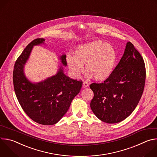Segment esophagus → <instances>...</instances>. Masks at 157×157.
I'll use <instances>...</instances> for the list:
<instances>
[{"instance_id":"obj_1","label":"esophagus","mask_w":157,"mask_h":157,"mask_svg":"<svg viewBox=\"0 0 157 157\" xmlns=\"http://www.w3.org/2000/svg\"><path fill=\"white\" fill-rule=\"evenodd\" d=\"M88 86H89V84H88V83L87 82H83V84H82V87L83 88H86V87H87Z\"/></svg>"}]
</instances>
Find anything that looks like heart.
Masks as SVG:
<instances>
[{
    "instance_id": "heart-1",
    "label": "heart",
    "mask_w": 157,
    "mask_h": 157,
    "mask_svg": "<svg viewBox=\"0 0 157 157\" xmlns=\"http://www.w3.org/2000/svg\"><path fill=\"white\" fill-rule=\"evenodd\" d=\"M117 62V53L114 47L100 40H94L79 45L74 56H67L66 63L71 74L79 78L84 71L86 77L97 81H104L113 75Z\"/></svg>"
}]
</instances>
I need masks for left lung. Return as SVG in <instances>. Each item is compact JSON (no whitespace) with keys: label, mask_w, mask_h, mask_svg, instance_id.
Returning <instances> with one entry per match:
<instances>
[{"label":"left lung","mask_w":157,"mask_h":157,"mask_svg":"<svg viewBox=\"0 0 157 157\" xmlns=\"http://www.w3.org/2000/svg\"><path fill=\"white\" fill-rule=\"evenodd\" d=\"M144 61L133 44L127 42L114 71L102 83H93L90 106L101 121L116 124L128 117L137 107L145 82Z\"/></svg>","instance_id":"left-lung-1"}]
</instances>
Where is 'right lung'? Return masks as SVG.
Listing matches in <instances>:
<instances>
[{
    "instance_id": "add662e5",
    "label": "right lung",
    "mask_w": 157,
    "mask_h": 157,
    "mask_svg": "<svg viewBox=\"0 0 157 157\" xmlns=\"http://www.w3.org/2000/svg\"><path fill=\"white\" fill-rule=\"evenodd\" d=\"M44 41V38H36L24 49L15 62L13 81L17 99L27 116L36 123L49 125L56 124L67 113L82 82L66 76L62 66L55 75L41 81L35 82L27 78L25 66L32 49L45 44ZM66 58L64 54L58 58L64 67L67 65Z\"/></svg>"
}]
</instances>
